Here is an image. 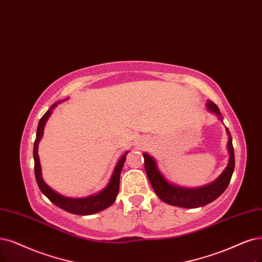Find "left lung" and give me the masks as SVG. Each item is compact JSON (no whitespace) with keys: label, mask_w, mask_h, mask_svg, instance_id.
<instances>
[{"label":"left lung","mask_w":262,"mask_h":262,"mask_svg":"<svg viewBox=\"0 0 262 262\" xmlns=\"http://www.w3.org/2000/svg\"><path fill=\"white\" fill-rule=\"evenodd\" d=\"M207 109L215 113L218 118L222 121V116L218 106L210 100L206 102ZM227 134L229 136L228 140V151L230 154L229 163L224 170V172L214 181L209 183L207 186L201 187V188H182L176 185H171L165 177H164L161 171L158 168L157 162L154 161L152 157H150L148 153H143L144 158V169H146L147 176L150 180L151 186L157 193V195L163 201L167 203L169 205L179 206L183 208H198L205 206L209 204L210 202L215 201L219 198L222 193L225 192L227 187L229 186L232 173L234 170V151L233 146H232V138L229 129L227 128Z\"/></svg>","instance_id":"obj_1"}]
</instances>
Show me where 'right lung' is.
I'll use <instances>...</instances> for the list:
<instances>
[{"label":"right lung","mask_w":262,"mask_h":262,"mask_svg":"<svg viewBox=\"0 0 262 262\" xmlns=\"http://www.w3.org/2000/svg\"><path fill=\"white\" fill-rule=\"evenodd\" d=\"M58 103L59 102L54 103L51 108L47 110V112L42 116L40 122H38V125H37L36 138H35L34 147H33L34 173H35V179L37 182V186L42 191L43 194L48 200H50L53 204H55L56 206H58L59 208L68 211V212H71V214H74V215H81V216L96 214V212L108 208L114 203L116 195H118V193H119V189H120L121 171H122L123 165H124L125 160H126V156H127L128 152L124 153L123 157L119 160L118 164H116L108 186H106L103 190H101L99 193H97V194L83 198V199H71V198H67V196L59 194V193H57L51 187H48L42 178V169H41L40 159H38V154H37V148H38V142H40V140L43 136L44 126L46 124V121L48 118H50V115L52 114V111L54 110L55 106H57Z\"/></svg>","instance_id":"1"}]
</instances>
